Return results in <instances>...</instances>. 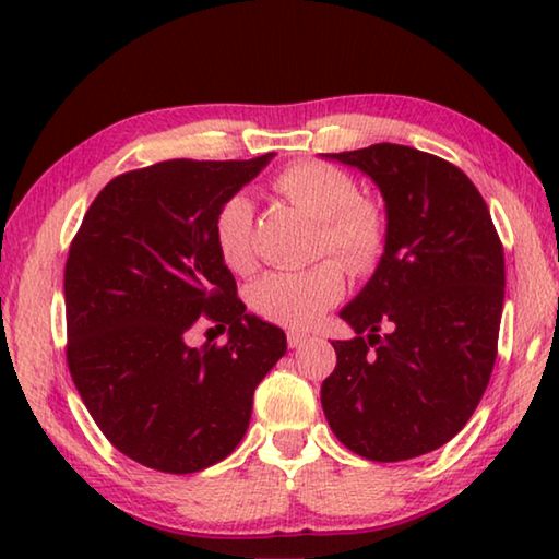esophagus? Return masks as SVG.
<instances>
[{"instance_id":"1","label":"esophagus","mask_w":559,"mask_h":559,"mask_svg":"<svg viewBox=\"0 0 559 559\" xmlns=\"http://www.w3.org/2000/svg\"><path fill=\"white\" fill-rule=\"evenodd\" d=\"M308 343V335H302V333H288V347H293V349H298V347H302Z\"/></svg>"}]
</instances>
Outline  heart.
<instances>
[{
	"instance_id": "heart-1",
	"label": "heart",
	"mask_w": 559,
	"mask_h": 559,
	"mask_svg": "<svg viewBox=\"0 0 559 559\" xmlns=\"http://www.w3.org/2000/svg\"><path fill=\"white\" fill-rule=\"evenodd\" d=\"M273 189L296 210L318 222V257L344 263L353 273H370L386 249V216L370 197L359 194L353 177L333 165L302 159L281 169ZM216 257L231 273H251L253 204L231 194L214 214ZM340 262V263H341ZM338 263V264H340ZM336 261L298 273H266L249 290V306L259 318L283 328H313L345 293V270Z\"/></svg>"
}]
</instances>
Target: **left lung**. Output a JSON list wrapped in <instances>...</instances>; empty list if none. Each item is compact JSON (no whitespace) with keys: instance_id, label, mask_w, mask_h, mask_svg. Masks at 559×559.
I'll list each match as a JSON object with an SVG mask.
<instances>
[{"instance_id":"1","label":"left lung","mask_w":559,"mask_h":559,"mask_svg":"<svg viewBox=\"0 0 559 559\" xmlns=\"http://www.w3.org/2000/svg\"><path fill=\"white\" fill-rule=\"evenodd\" d=\"M325 157L372 177L386 206L380 266L340 310L357 337L333 343L325 419L362 459L424 456L466 427L493 372L503 243L476 185L447 159L392 143Z\"/></svg>"}]
</instances>
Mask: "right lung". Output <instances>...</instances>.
I'll return each instance as SVG.
<instances>
[{"instance_id": "add662e5", "label": "right lung", "mask_w": 559, "mask_h": 559, "mask_svg": "<svg viewBox=\"0 0 559 559\" xmlns=\"http://www.w3.org/2000/svg\"><path fill=\"white\" fill-rule=\"evenodd\" d=\"M273 153L167 159L100 189L63 271L66 362L83 404L128 459L197 473L239 447L253 392L286 355V333L246 313L212 224ZM201 322L230 328L224 346L186 345Z\"/></svg>"}]
</instances>
